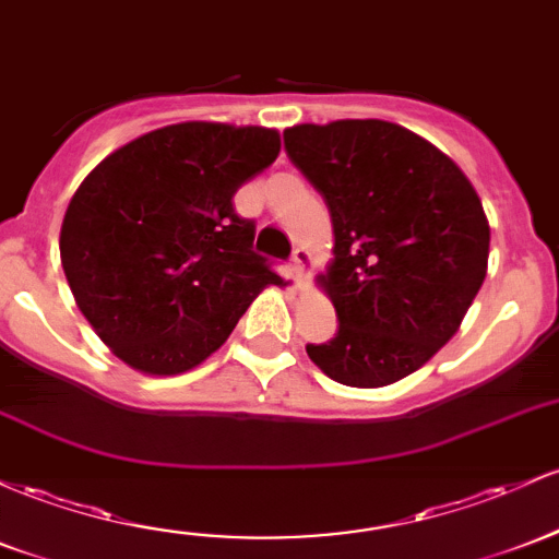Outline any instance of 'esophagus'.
Instances as JSON below:
<instances>
[{
	"mask_svg": "<svg viewBox=\"0 0 559 559\" xmlns=\"http://www.w3.org/2000/svg\"><path fill=\"white\" fill-rule=\"evenodd\" d=\"M292 265H294V275H297V284L299 286H308V275H310V265H312V254L305 247L294 249L292 257Z\"/></svg>",
	"mask_w": 559,
	"mask_h": 559,
	"instance_id": "1",
	"label": "esophagus"
}]
</instances>
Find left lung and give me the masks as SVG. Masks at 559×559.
I'll return each mask as SVG.
<instances>
[{"label": "left lung", "mask_w": 559, "mask_h": 559, "mask_svg": "<svg viewBox=\"0 0 559 559\" xmlns=\"http://www.w3.org/2000/svg\"><path fill=\"white\" fill-rule=\"evenodd\" d=\"M284 145L334 228L318 286L340 329L308 345L310 360L347 388H388L456 334L486 281L480 195L443 151L392 121L297 124Z\"/></svg>", "instance_id": "8db88e82"}]
</instances>
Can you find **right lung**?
<instances>
[{
  "label": "right lung",
  "instance_id": "obj_1",
  "mask_svg": "<svg viewBox=\"0 0 559 559\" xmlns=\"http://www.w3.org/2000/svg\"><path fill=\"white\" fill-rule=\"evenodd\" d=\"M278 153L267 127L182 121L116 148L76 188L60 262L82 316L130 369H195L278 284L233 206Z\"/></svg>",
  "mask_w": 559,
  "mask_h": 559
}]
</instances>
